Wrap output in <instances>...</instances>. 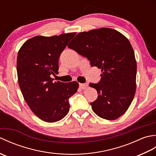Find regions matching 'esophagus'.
<instances>
[{"instance_id":"1","label":"esophagus","mask_w":156,"mask_h":156,"mask_svg":"<svg viewBox=\"0 0 156 156\" xmlns=\"http://www.w3.org/2000/svg\"><path fill=\"white\" fill-rule=\"evenodd\" d=\"M79 87H80V88L82 89H85L86 88L88 87V84H79Z\"/></svg>"}]
</instances>
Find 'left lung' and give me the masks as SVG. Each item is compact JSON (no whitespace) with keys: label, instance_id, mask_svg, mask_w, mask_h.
Wrapping results in <instances>:
<instances>
[{"label":"left lung","instance_id":"8db88e82","mask_svg":"<svg viewBox=\"0 0 156 156\" xmlns=\"http://www.w3.org/2000/svg\"><path fill=\"white\" fill-rule=\"evenodd\" d=\"M68 47L101 69V81L90 83L98 92L91 102L98 117L115 120L127 111L136 90L137 63L129 39L113 29L102 27L79 33Z\"/></svg>","mask_w":156,"mask_h":156}]
</instances>
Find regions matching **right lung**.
Instances as JSON below:
<instances>
[{
	"label": "right lung",
	"mask_w": 156,
	"mask_h": 156,
	"mask_svg": "<svg viewBox=\"0 0 156 156\" xmlns=\"http://www.w3.org/2000/svg\"><path fill=\"white\" fill-rule=\"evenodd\" d=\"M76 34L37 35L26 41L19 50L16 72L20 89L32 112L45 122L64 118L69 112V98L78 90L77 82H54L50 76L59 73V56Z\"/></svg>",
	"instance_id": "right-lung-1"
}]
</instances>
